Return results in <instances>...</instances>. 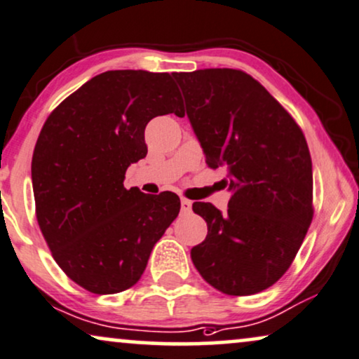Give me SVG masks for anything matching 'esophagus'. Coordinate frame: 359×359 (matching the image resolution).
<instances>
[{"label":"esophagus","instance_id":"34e87169","mask_svg":"<svg viewBox=\"0 0 359 359\" xmlns=\"http://www.w3.org/2000/svg\"><path fill=\"white\" fill-rule=\"evenodd\" d=\"M191 208H193V203H191L189 199L181 198V212L188 214V212H191Z\"/></svg>","mask_w":359,"mask_h":359}]
</instances>
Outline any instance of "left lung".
<instances>
[{"label":"left lung","mask_w":359,"mask_h":359,"mask_svg":"<svg viewBox=\"0 0 359 359\" xmlns=\"http://www.w3.org/2000/svg\"><path fill=\"white\" fill-rule=\"evenodd\" d=\"M186 115L209 168L222 166L227 211L194 203L208 236L191 249L194 267L226 295L273 285L299 252L313 217L309 145L292 115L237 69L175 72Z\"/></svg>","instance_id":"8db88e82"}]
</instances>
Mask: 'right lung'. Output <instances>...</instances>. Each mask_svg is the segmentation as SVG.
Returning <instances> with one entry per match:
<instances>
[{
  "label": "right lung",
  "instance_id": "right-lung-1",
  "mask_svg": "<svg viewBox=\"0 0 359 359\" xmlns=\"http://www.w3.org/2000/svg\"><path fill=\"white\" fill-rule=\"evenodd\" d=\"M166 114L184 115L168 72L107 71L60 102L36 142L41 232L66 276L97 295L135 285L180 212L175 193L123 186L128 166L147 156V123Z\"/></svg>",
  "mask_w": 359,
  "mask_h": 359
}]
</instances>
